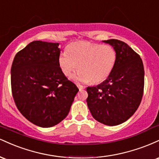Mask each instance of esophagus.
<instances>
[{"label":"esophagus","instance_id":"obj_1","mask_svg":"<svg viewBox=\"0 0 159 159\" xmlns=\"http://www.w3.org/2000/svg\"><path fill=\"white\" fill-rule=\"evenodd\" d=\"M77 87H78V88H79V90H84V89H85V87H84V86L81 85V84H77Z\"/></svg>","mask_w":159,"mask_h":159}]
</instances>
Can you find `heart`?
I'll return each instance as SVG.
<instances>
[{"instance_id": "heart-1", "label": "heart", "mask_w": 159, "mask_h": 159, "mask_svg": "<svg viewBox=\"0 0 159 159\" xmlns=\"http://www.w3.org/2000/svg\"><path fill=\"white\" fill-rule=\"evenodd\" d=\"M117 53L114 46L90 42H75L68 45L58 57V65L65 76L78 69L75 78L99 84L107 79L114 70Z\"/></svg>"}]
</instances>
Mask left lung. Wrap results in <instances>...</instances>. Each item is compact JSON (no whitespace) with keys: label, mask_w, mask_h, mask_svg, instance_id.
<instances>
[{"label":"left lung","mask_w":159,"mask_h":159,"mask_svg":"<svg viewBox=\"0 0 159 159\" xmlns=\"http://www.w3.org/2000/svg\"><path fill=\"white\" fill-rule=\"evenodd\" d=\"M117 53L111 75L96 87H88L87 106L96 120L116 125L129 120L141 102L144 69L141 58L126 43L118 39L105 40Z\"/></svg>","instance_id":"1"}]
</instances>
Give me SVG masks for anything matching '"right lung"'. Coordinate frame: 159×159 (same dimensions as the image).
Wrapping results in <instances>:
<instances>
[{
  "label": "right lung",
  "mask_w": 159,
  "mask_h": 159,
  "mask_svg": "<svg viewBox=\"0 0 159 159\" xmlns=\"http://www.w3.org/2000/svg\"><path fill=\"white\" fill-rule=\"evenodd\" d=\"M59 43L34 41L16 54L11 88L18 110L40 127H52L66 117L78 88L58 65Z\"/></svg>",
  "instance_id": "right-lung-1"
}]
</instances>
